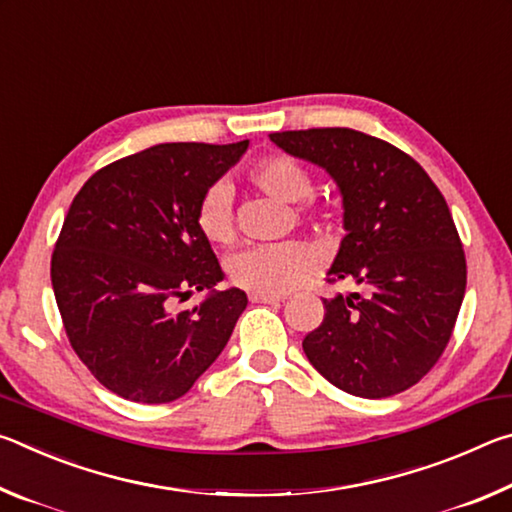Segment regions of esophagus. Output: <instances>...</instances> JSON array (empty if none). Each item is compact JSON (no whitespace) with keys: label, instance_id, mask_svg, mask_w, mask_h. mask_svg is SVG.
Masks as SVG:
<instances>
[{"label":"esophagus","instance_id":"obj_1","mask_svg":"<svg viewBox=\"0 0 512 512\" xmlns=\"http://www.w3.org/2000/svg\"><path fill=\"white\" fill-rule=\"evenodd\" d=\"M253 302H264V305H273V302H282L284 296H271V293H250Z\"/></svg>","mask_w":512,"mask_h":512}]
</instances>
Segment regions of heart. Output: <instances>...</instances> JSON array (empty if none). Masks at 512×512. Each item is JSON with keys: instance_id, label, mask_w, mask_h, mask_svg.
<instances>
[{"instance_id": "1", "label": "heart", "mask_w": 512, "mask_h": 512, "mask_svg": "<svg viewBox=\"0 0 512 512\" xmlns=\"http://www.w3.org/2000/svg\"><path fill=\"white\" fill-rule=\"evenodd\" d=\"M248 180L259 192L282 203H298L314 187L309 169L291 155H266L257 160L248 169ZM196 225L214 246H228L235 241V216H232V192L228 185L216 183L207 189L198 203ZM316 262V253L302 241H280V244L250 246L232 255L228 273L241 289L280 296L314 273Z\"/></svg>"}]
</instances>
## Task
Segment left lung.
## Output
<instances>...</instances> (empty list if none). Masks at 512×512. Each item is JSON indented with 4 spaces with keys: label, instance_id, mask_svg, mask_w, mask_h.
I'll return each mask as SVG.
<instances>
[{
    "label": "left lung",
    "instance_id": "8db88e82",
    "mask_svg": "<svg viewBox=\"0 0 512 512\" xmlns=\"http://www.w3.org/2000/svg\"><path fill=\"white\" fill-rule=\"evenodd\" d=\"M268 137L323 167L343 196L345 237L327 275L359 289L323 300V323L302 341L309 363L350 395L406 391L445 352L465 296V253L443 194L411 155L352 128Z\"/></svg>",
    "mask_w": 512,
    "mask_h": 512
}]
</instances>
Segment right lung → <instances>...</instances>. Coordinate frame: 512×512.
Segmentation results:
<instances>
[{
    "label": "right lung",
    "instance_id": "right-lung-1",
    "mask_svg": "<svg viewBox=\"0 0 512 512\" xmlns=\"http://www.w3.org/2000/svg\"><path fill=\"white\" fill-rule=\"evenodd\" d=\"M246 149L151 146L99 169L69 205L51 255L58 311L79 359L124 400L183 397L248 305L241 289L214 291L225 275L196 225L203 194ZM203 288L201 306L175 311Z\"/></svg>",
    "mask_w": 512,
    "mask_h": 512
}]
</instances>
